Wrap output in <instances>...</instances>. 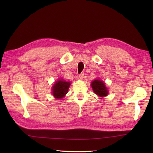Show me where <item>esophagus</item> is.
<instances>
[{
  "mask_svg": "<svg viewBox=\"0 0 153 153\" xmlns=\"http://www.w3.org/2000/svg\"><path fill=\"white\" fill-rule=\"evenodd\" d=\"M83 77H84V74H79V78L80 79H83Z\"/></svg>",
  "mask_w": 153,
  "mask_h": 153,
  "instance_id": "34e87169",
  "label": "esophagus"
}]
</instances>
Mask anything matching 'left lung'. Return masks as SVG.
<instances>
[{
    "instance_id": "obj_1",
    "label": "left lung",
    "mask_w": 153,
    "mask_h": 153,
    "mask_svg": "<svg viewBox=\"0 0 153 153\" xmlns=\"http://www.w3.org/2000/svg\"><path fill=\"white\" fill-rule=\"evenodd\" d=\"M91 87L94 93L99 97H104L107 96L108 94V91L107 89L105 83L99 79H95L91 82Z\"/></svg>"
}]
</instances>
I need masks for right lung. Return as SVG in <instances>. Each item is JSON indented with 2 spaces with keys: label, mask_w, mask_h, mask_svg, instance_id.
Here are the masks:
<instances>
[{
  "label": "right lung",
  "mask_w": 153,
  "mask_h": 153,
  "mask_svg": "<svg viewBox=\"0 0 153 153\" xmlns=\"http://www.w3.org/2000/svg\"><path fill=\"white\" fill-rule=\"evenodd\" d=\"M70 85V82H65L62 79H58L55 82L52 87V93L54 98L56 99H62L67 94Z\"/></svg>",
  "instance_id": "add662e5"
}]
</instances>
